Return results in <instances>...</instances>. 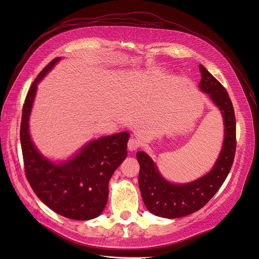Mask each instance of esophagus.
Segmentation results:
<instances>
[{
	"instance_id": "1",
	"label": "esophagus",
	"mask_w": 259,
	"mask_h": 259,
	"mask_svg": "<svg viewBox=\"0 0 259 259\" xmlns=\"http://www.w3.org/2000/svg\"><path fill=\"white\" fill-rule=\"evenodd\" d=\"M140 145H141V142H140L139 139H137V138H130L129 141H128V150L133 152V151L137 150L138 147H140Z\"/></svg>"
}]
</instances>
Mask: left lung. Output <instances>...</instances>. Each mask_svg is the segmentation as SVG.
<instances>
[{
  "instance_id": "8db88e82",
  "label": "left lung",
  "mask_w": 259,
  "mask_h": 259,
  "mask_svg": "<svg viewBox=\"0 0 259 259\" xmlns=\"http://www.w3.org/2000/svg\"><path fill=\"white\" fill-rule=\"evenodd\" d=\"M200 89L207 93L224 116L225 140L212 170L203 177L184 184L167 181L156 164L144 152L136 154L140 166L138 184L145 207L165 218H179L204 207L228 177L236 154V118L233 103L226 88L200 64Z\"/></svg>"
}]
</instances>
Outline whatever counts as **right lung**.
Wrapping results in <instances>:
<instances>
[{"label":"right lung","mask_w":259,"mask_h":259,"mask_svg":"<svg viewBox=\"0 0 259 259\" xmlns=\"http://www.w3.org/2000/svg\"><path fill=\"white\" fill-rule=\"evenodd\" d=\"M59 59L43 68L24 100L20 124L24 171L34 194L51 210L69 219L89 220L99 216L106 205L109 179L127 157L130 134L120 132L92 140L75 157L59 164L39 153L30 139L29 115L36 85Z\"/></svg>","instance_id":"1"}]
</instances>
